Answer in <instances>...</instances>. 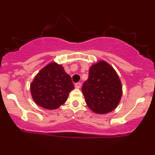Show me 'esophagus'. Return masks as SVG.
<instances>
[{"label": "esophagus", "mask_w": 155, "mask_h": 155, "mask_svg": "<svg viewBox=\"0 0 155 155\" xmlns=\"http://www.w3.org/2000/svg\"><path fill=\"white\" fill-rule=\"evenodd\" d=\"M81 84L80 83V82L76 83V84H75V87L77 88V89H79L80 87H81Z\"/></svg>", "instance_id": "1"}]
</instances>
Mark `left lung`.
<instances>
[{"mask_svg":"<svg viewBox=\"0 0 155 155\" xmlns=\"http://www.w3.org/2000/svg\"><path fill=\"white\" fill-rule=\"evenodd\" d=\"M81 90L87 106L97 114L114 111L122 95V82L118 74L104 60H99L91 65L89 78Z\"/></svg>","mask_w":155,"mask_h":155,"instance_id":"8db88e82","label":"left lung"}]
</instances>
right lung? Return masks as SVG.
<instances>
[{"mask_svg":"<svg viewBox=\"0 0 155 155\" xmlns=\"http://www.w3.org/2000/svg\"><path fill=\"white\" fill-rule=\"evenodd\" d=\"M74 89L71 76L65 71L63 65L55 62L44 66L30 87L35 104L49 110L57 109L65 104L69 92Z\"/></svg>","mask_w":155,"mask_h":155,"instance_id":"obj_1","label":"right lung"}]
</instances>
